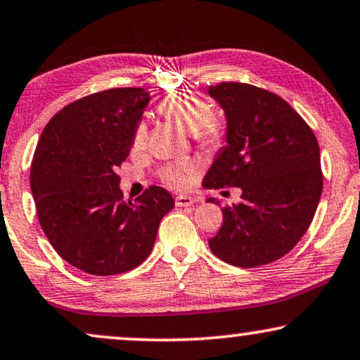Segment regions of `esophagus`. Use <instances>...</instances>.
<instances>
[{
	"label": "esophagus",
	"mask_w": 360,
	"mask_h": 360,
	"mask_svg": "<svg viewBox=\"0 0 360 360\" xmlns=\"http://www.w3.org/2000/svg\"><path fill=\"white\" fill-rule=\"evenodd\" d=\"M174 202H176L177 207H189V205H193L195 202V199L191 198V195L181 194V195H176Z\"/></svg>",
	"instance_id": "1"
}]
</instances>
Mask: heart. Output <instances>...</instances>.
<instances>
[{"instance_id": "1", "label": "heart", "mask_w": 360, "mask_h": 360, "mask_svg": "<svg viewBox=\"0 0 360 360\" xmlns=\"http://www.w3.org/2000/svg\"><path fill=\"white\" fill-rule=\"evenodd\" d=\"M160 113L166 117L169 122L176 123L177 127L183 128L193 135V138L200 145L215 148L222 143V133L215 124L214 120V107L207 100L194 92H177L166 97L160 103ZM148 141V128L145 123L136 127L135 135H133V148L143 150ZM198 174V166L194 162H171V165L162 166L160 169V177L162 183L176 189H183L188 186L193 177Z\"/></svg>"}]
</instances>
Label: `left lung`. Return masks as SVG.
<instances>
[{
    "label": "left lung",
    "mask_w": 360,
    "mask_h": 360,
    "mask_svg": "<svg viewBox=\"0 0 360 360\" xmlns=\"http://www.w3.org/2000/svg\"><path fill=\"white\" fill-rule=\"evenodd\" d=\"M209 94L227 117V145L202 186L242 189L240 204L222 207L209 247L233 266L268 265L293 250L313 222L323 193L318 140L288 102L265 89L220 82Z\"/></svg>",
    "instance_id": "1"
}]
</instances>
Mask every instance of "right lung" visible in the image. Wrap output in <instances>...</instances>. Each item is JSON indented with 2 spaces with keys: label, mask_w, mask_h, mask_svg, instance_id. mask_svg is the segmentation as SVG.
<instances>
[{
  "label": "right lung",
  "mask_w": 360,
  "mask_h": 360,
  "mask_svg": "<svg viewBox=\"0 0 360 360\" xmlns=\"http://www.w3.org/2000/svg\"><path fill=\"white\" fill-rule=\"evenodd\" d=\"M150 92L108 89L65 105L46 124L31 162L37 219L54 250L89 275L108 276L143 263L174 199L150 186L135 202L117 169L130 155Z\"/></svg>",
  "instance_id": "add662e5"
}]
</instances>
